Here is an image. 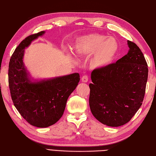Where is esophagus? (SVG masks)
I'll list each match as a JSON object with an SVG mask.
<instances>
[{
	"label": "esophagus",
	"mask_w": 156,
	"mask_h": 156,
	"mask_svg": "<svg viewBox=\"0 0 156 156\" xmlns=\"http://www.w3.org/2000/svg\"><path fill=\"white\" fill-rule=\"evenodd\" d=\"M81 80H82V82H87L88 80V76H87V75L83 76H82V77Z\"/></svg>",
	"instance_id": "34e87169"
}]
</instances>
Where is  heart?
<instances>
[{"mask_svg": "<svg viewBox=\"0 0 156 156\" xmlns=\"http://www.w3.org/2000/svg\"><path fill=\"white\" fill-rule=\"evenodd\" d=\"M118 42L115 38L95 33L78 38L74 49L76 54L81 56L93 55V65L97 68H103L113 62L118 53Z\"/></svg>", "mask_w": 156, "mask_h": 156, "instance_id": "obj_1", "label": "heart"}]
</instances>
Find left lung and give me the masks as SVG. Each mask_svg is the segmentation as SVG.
I'll return each instance as SVG.
<instances>
[{
	"label": "left lung",
	"instance_id": "1",
	"mask_svg": "<svg viewBox=\"0 0 156 156\" xmlns=\"http://www.w3.org/2000/svg\"><path fill=\"white\" fill-rule=\"evenodd\" d=\"M126 55L91 73L89 105L97 120L117 127L126 124L141 106L148 78L147 63L135 43L128 41Z\"/></svg>",
	"mask_w": 156,
	"mask_h": 156
}]
</instances>
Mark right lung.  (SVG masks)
<instances>
[{
    "mask_svg": "<svg viewBox=\"0 0 156 156\" xmlns=\"http://www.w3.org/2000/svg\"><path fill=\"white\" fill-rule=\"evenodd\" d=\"M44 31L30 35L15 48L9 64V86L13 104L30 124L46 128L62 118L67 100L80 81L78 73L32 82L23 62L24 49Z\"/></svg>",
    "mask_w": 156,
    "mask_h": 156,
    "instance_id": "right-lung-1",
    "label": "right lung"
}]
</instances>
